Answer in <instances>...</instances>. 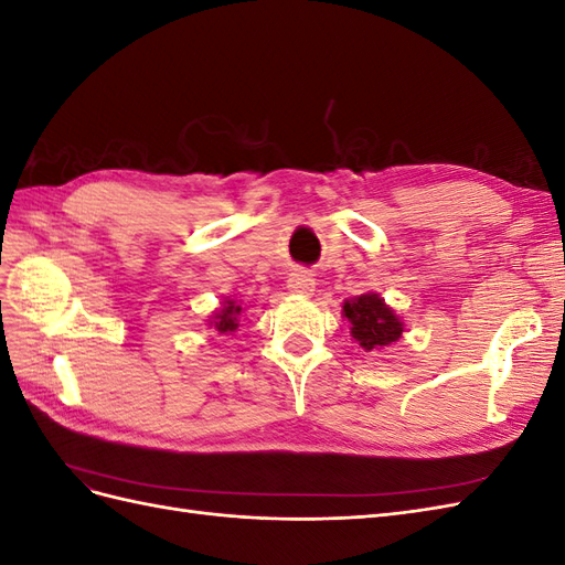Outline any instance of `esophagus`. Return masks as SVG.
I'll return each instance as SVG.
<instances>
[{"mask_svg": "<svg viewBox=\"0 0 565 565\" xmlns=\"http://www.w3.org/2000/svg\"><path fill=\"white\" fill-rule=\"evenodd\" d=\"M313 287H316V280L311 278V273L295 270V273H289V276H287V289L292 295L309 297L313 292Z\"/></svg>", "mask_w": 565, "mask_h": 565, "instance_id": "34e87169", "label": "esophagus"}]
</instances>
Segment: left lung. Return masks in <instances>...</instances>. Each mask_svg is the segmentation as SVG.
<instances>
[{
  "instance_id": "1",
  "label": "left lung",
  "mask_w": 565,
  "mask_h": 565,
  "mask_svg": "<svg viewBox=\"0 0 565 565\" xmlns=\"http://www.w3.org/2000/svg\"><path fill=\"white\" fill-rule=\"evenodd\" d=\"M341 316L351 324V337L365 353L382 351L401 341L405 332V322L391 309L377 292H365L361 297H351L341 306Z\"/></svg>"
}]
</instances>
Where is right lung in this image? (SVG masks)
I'll return each mask as SVG.
<instances>
[{
	"label": "right lung",
	"mask_w": 565,
	"mask_h": 565,
	"mask_svg": "<svg viewBox=\"0 0 565 565\" xmlns=\"http://www.w3.org/2000/svg\"><path fill=\"white\" fill-rule=\"evenodd\" d=\"M243 303L237 299H231L226 297L224 301H221V309H216L212 313V318L207 320L210 328H214L218 334H233L237 328H241V313H243Z\"/></svg>",
	"instance_id": "1"
}]
</instances>
